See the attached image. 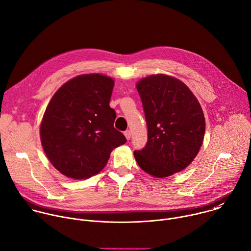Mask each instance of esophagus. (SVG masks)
Here are the masks:
<instances>
[{"label":"esophagus","instance_id":"esophagus-1","mask_svg":"<svg viewBox=\"0 0 251 251\" xmlns=\"http://www.w3.org/2000/svg\"><path fill=\"white\" fill-rule=\"evenodd\" d=\"M124 136L126 137V139H127V140H130V138H131V131L126 130V131L124 132Z\"/></svg>","mask_w":251,"mask_h":251}]
</instances>
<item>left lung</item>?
<instances>
[{"instance_id": "left-lung-1", "label": "left lung", "mask_w": 251, "mask_h": 251, "mask_svg": "<svg viewBox=\"0 0 251 251\" xmlns=\"http://www.w3.org/2000/svg\"><path fill=\"white\" fill-rule=\"evenodd\" d=\"M148 125V143L134 151L140 168L163 178L185 170L203 144L205 117L191 90L180 79L151 75L136 83Z\"/></svg>"}]
</instances>
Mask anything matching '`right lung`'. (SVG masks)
Here are the masks:
<instances>
[{"label": "right lung", "instance_id": "1", "mask_svg": "<svg viewBox=\"0 0 251 251\" xmlns=\"http://www.w3.org/2000/svg\"><path fill=\"white\" fill-rule=\"evenodd\" d=\"M114 79L102 74L78 75L54 94L40 124L46 156L63 176L87 179L103 170L111 151L126 143L109 106Z\"/></svg>", "mask_w": 251, "mask_h": 251}]
</instances>
